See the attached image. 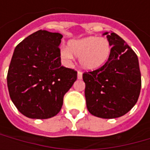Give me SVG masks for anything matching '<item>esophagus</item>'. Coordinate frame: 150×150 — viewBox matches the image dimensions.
Instances as JSON below:
<instances>
[{"label":"esophagus","instance_id":"34e87169","mask_svg":"<svg viewBox=\"0 0 150 150\" xmlns=\"http://www.w3.org/2000/svg\"><path fill=\"white\" fill-rule=\"evenodd\" d=\"M78 79H82L83 78V72L78 71Z\"/></svg>","mask_w":150,"mask_h":150}]
</instances>
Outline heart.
<instances>
[{"label": "heart", "mask_w": 150, "mask_h": 150, "mask_svg": "<svg viewBox=\"0 0 150 150\" xmlns=\"http://www.w3.org/2000/svg\"><path fill=\"white\" fill-rule=\"evenodd\" d=\"M111 44L105 38L88 37L80 40L71 41L66 47L61 49V57L70 61L73 56L79 57L80 65L93 70L103 66L111 55Z\"/></svg>", "instance_id": "1"}]
</instances>
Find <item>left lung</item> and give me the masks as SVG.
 Masks as SVG:
<instances>
[{
  "label": "left lung",
  "instance_id": "1",
  "mask_svg": "<svg viewBox=\"0 0 150 150\" xmlns=\"http://www.w3.org/2000/svg\"><path fill=\"white\" fill-rule=\"evenodd\" d=\"M112 47L103 67L83 74L87 108L102 118L121 117L135 105L141 89L136 53L116 33L105 32Z\"/></svg>",
  "mask_w": 150,
  "mask_h": 150
}]
</instances>
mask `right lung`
Listing matches in <instances>:
<instances>
[{
	"label": "right lung",
	"mask_w": 150,
	"mask_h": 150,
	"mask_svg": "<svg viewBox=\"0 0 150 150\" xmlns=\"http://www.w3.org/2000/svg\"><path fill=\"white\" fill-rule=\"evenodd\" d=\"M62 35L39 30L15 48L7 72L11 99L23 115L46 119L60 112L77 71L61 65Z\"/></svg>",
	"instance_id": "add662e5"
}]
</instances>
